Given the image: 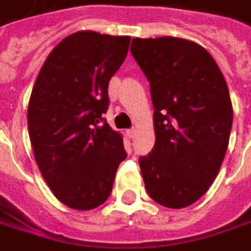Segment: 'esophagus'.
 Masks as SVG:
<instances>
[{"label":"esophagus","instance_id":"esophagus-1","mask_svg":"<svg viewBox=\"0 0 251 251\" xmlns=\"http://www.w3.org/2000/svg\"><path fill=\"white\" fill-rule=\"evenodd\" d=\"M126 133H127V136H129L130 138H134V136H136V129H134V127H131V129H129Z\"/></svg>","mask_w":251,"mask_h":251}]
</instances>
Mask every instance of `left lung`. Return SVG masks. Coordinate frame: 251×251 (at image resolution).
<instances>
[{
  "label": "left lung",
  "instance_id": "left-lung-1",
  "mask_svg": "<svg viewBox=\"0 0 251 251\" xmlns=\"http://www.w3.org/2000/svg\"><path fill=\"white\" fill-rule=\"evenodd\" d=\"M130 51L150 81L155 145L138 159L151 199L185 208L204 196L228 147L232 106L212 55L173 36L131 40Z\"/></svg>",
  "mask_w": 251,
  "mask_h": 251
}]
</instances>
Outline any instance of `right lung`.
Here are the masks:
<instances>
[{
    "label": "right lung",
    "instance_id": "obj_1",
    "mask_svg": "<svg viewBox=\"0 0 251 251\" xmlns=\"http://www.w3.org/2000/svg\"><path fill=\"white\" fill-rule=\"evenodd\" d=\"M129 36L80 31L59 42L35 81L28 133L54 196L73 209L101 205L126 159L124 141L103 114L108 81L125 61Z\"/></svg>",
    "mask_w": 251,
    "mask_h": 251
}]
</instances>
